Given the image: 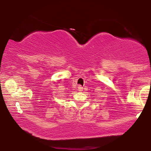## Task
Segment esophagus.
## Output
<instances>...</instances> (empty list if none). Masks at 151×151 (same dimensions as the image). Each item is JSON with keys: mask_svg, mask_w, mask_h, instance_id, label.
Instances as JSON below:
<instances>
[{"mask_svg": "<svg viewBox=\"0 0 151 151\" xmlns=\"http://www.w3.org/2000/svg\"><path fill=\"white\" fill-rule=\"evenodd\" d=\"M78 90L79 91H83V87L82 86H81V85H79L78 86Z\"/></svg>", "mask_w": 151, "mask_h": 151, "instance_id": "34e87169", "label": "esophagus"}]
</instances>
